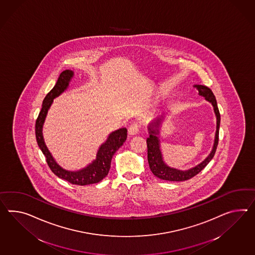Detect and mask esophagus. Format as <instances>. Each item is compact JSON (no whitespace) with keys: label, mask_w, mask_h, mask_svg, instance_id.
I'll return each instance as SVG.
<instances>
[{"label":"esophagus","mask_w":255,"mask_h":255,"mask_svg":"<svg viewBox=\"0 0 255 255\" xmlns=\"http://www.w3.org/2000/svg\"><path fill=\"white\" fill-rule=\"evenodd\" d=\"M139 130H140V126L138 124L134 123V124L130 125V127L128 129V132H129L130 135H135L139 132Z\"/></svg>","instance_id":"1"}]
</instances>
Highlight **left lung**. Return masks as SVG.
I'll return each mask as SVG.
<instances>
[{"instance_id": "obj_1", "label": "left lung", "mask_w": 255, "mask_h": 255, "mask_svg": "<svg viewBox=\"0 0 255 255\" xmlns=\"http://www.w3.org/2000/svg\"><path fill=\"white\" fill-rule=\"evenodd\" d=\"M193 87L197 89L199 96L204 97L205 100L213 106L214 112L217 118V129H216L214 144H213L211 152L203 161L189 169L182 170L180 168L168 166L164 160L161 147H160V130H161L163 122L165 121L167 116L165 115V116H162L161 118L153 120L147 126L148 133H149V137L146 139L147 160H148L149 168L152 173L158 179L168 180V181H183V180H190L195 175H197L203 168H205V166L211 161L212 158L214 157L216 153V150L218 147V133H219V126H220V114L218 111L217 100L210 88L202 85H194Z\"/></svg>"}]
</instances>
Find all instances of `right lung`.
<instances>
[{
	"label": "right lung",
	"mask_w": 255,
	"mask_h": 255,
	"mask_svg": "<svg viewBox=\"0 0 255 255\" xmlns=\"http://www.w3.org/2000/svg\"><path fill=\"white\" fill-rule=\"evenodd\" d=\"M74 75L75 73L72 70H65L62 72L54 87L45 97L42 109L36 122V138L38 147L46 156V160L51 171L60 179L67 180L72 184L83 186L98 183L108 175L111 168L112 156L126 141L127 129L121 128L111 132L105 142L101 143L97 152L96 158L85 168L78 170H68L62 168V166L57 163L44 141L42 131L43 125L50 106L53 103V100L62 95L68 88L69 84L72 81Z\"/></svg>",
	"instance_id": "1"
}]
</instances>
